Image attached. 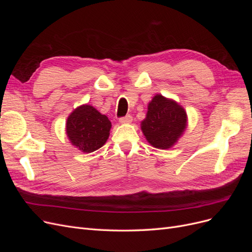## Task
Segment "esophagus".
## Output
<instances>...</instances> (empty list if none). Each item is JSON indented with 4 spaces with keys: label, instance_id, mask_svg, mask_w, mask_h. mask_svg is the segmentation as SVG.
I'll return each mask as SVG.
<instances>
[{
    "label": "esophagus",
    "instance_id": "1",
    "mask_svg": "<svg viewBox=\"0 0 252 252\" xmlns=\"http://www.w3.org/2000/svg\"><path fill=\"white\" fill-rule=\"evenodd\" d=\"M131 122H132V117L130 116V114H127V116L120 119V123H122V124H129V123H131Z\"/></svg>",
    "mask_w": 252,
    "mask_h": 252
}]
</instances>
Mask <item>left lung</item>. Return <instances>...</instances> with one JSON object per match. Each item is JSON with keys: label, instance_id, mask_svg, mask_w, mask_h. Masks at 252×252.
<instances>
[{"label": "left lung", "instance_id": "1", "mask_svg": "<svg viewBox=\"0 0 252 252\" xmlns=\"http://www.w3.org/2000/svg\"><path fill=\"white\" fill-rule=\"evenodd\" d=\"M186 126L185 109L162 94H156L149 102L146 118L141 123L145 138L158 149L171 148L185 131Z\"/></svg>", "mask_w": 252, "mask_h": 252}]
</instances>
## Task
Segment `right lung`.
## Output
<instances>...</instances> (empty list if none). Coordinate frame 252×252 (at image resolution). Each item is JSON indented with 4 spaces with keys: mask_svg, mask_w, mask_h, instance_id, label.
I'll return each mask as SVG.
<instances>
[{
    "mask_svg": "<svg viewBox=\"0 0 252 252\" xmlns=\"http://www.w3.org/2000/svg\"><path fill=\"white\" fill-rule=\"evenodd\" d=\"M111 122L90 105L75 108L67 119L66 133L70 143L83 152L101 148L109 138Z\"/></svg>",
    "mask_w": 252,
    "mask_h": 252,
    "instance_id": "right-lung-1",
    "label": "right lung"
}]
</instances>
